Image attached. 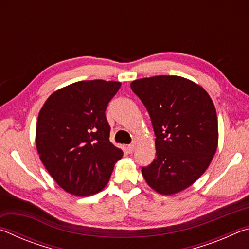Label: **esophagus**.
Returning <instances> with one entry per match:
<instances>
[{"instance_id":"34e87169","label":"esophagus","mask_w":249,"mask_h":249,"mask_svg":"<svg viewBox=\"0 0 249 249\" xmlns=\"http://www.w3.org/2000/svg\"><path fill=\"white\" fill-rule=\"evenodd\" d=\"M135 150V145L132 144V145H128L127 147H126V151H127V154H133Z\"/></svg>"}]
</instances>
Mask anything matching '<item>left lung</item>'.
<instances>
[{"label":"left lung","mask_w":249,"mask_h":249,"mask_svg":"<svg viewBox=\"0 0 249 249\" xmlns=\"http://www.w3.org/2000/svg\"><path fill=\"white\" fill-rule=\"evenodd\" d=\"M149 113L156 157L142 174L160 195L190 187L208 169L218 142L217 116L203 88L178 75H156L130 83Z\"/></svg>","instance_id":"8db88e82"}]
</instances>
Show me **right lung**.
I'll use <instances>...</instances> for the list:
<instances>
[{"instance_id":"right-lung-1","label":"right lung","mask_w":249,"mask_h":249,"mask_svg":"<svg viewBox=\"0 0 249 249\" xmlns=\"http://www.w3.org/2000/svg\"><path fill=\"white\" fill-rule=\"evenodd\" d=\"M121 82L79 81L49 96L36 125V147L49 175L65 191L79 196L107 184L123 151L109 142L105 111Z\"/></svg>"}]
</instances>
